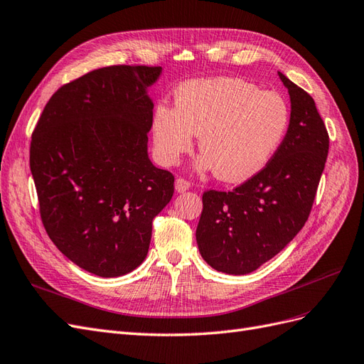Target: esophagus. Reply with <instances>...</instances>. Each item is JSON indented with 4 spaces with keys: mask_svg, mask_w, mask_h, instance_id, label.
Returning <instances> with one entry per match:
<instances>
[{
    "mask_svg": "<svg viewBox=\"0 0 364 364\" xmlns=\"http://www.w3.org/2000/svg\"><path fill=\"white\" fill-rule=\"evenodd\" d=\"M174 186H176V191H178V193H185V191H188L191 188V183L183 178H178V179H176Z\"/></svg>",
    "mask_w": 364,
    "mask_h": 364,
    "instance_id": "obj_1",
    "label": "esophagus"
}]
</instances>
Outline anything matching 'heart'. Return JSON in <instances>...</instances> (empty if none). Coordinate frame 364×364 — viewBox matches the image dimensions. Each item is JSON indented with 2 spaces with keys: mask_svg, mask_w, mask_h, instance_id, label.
<instances>
[{
  "mask_svg": "<svg viewBox=\"0 0 364 364\" xmlns=\"http://www.w3.org/2000/svg\"><path fill=\"white\" fill-rule=\"evenodd\" d=\"M289 121V106L277 92L232 77L191 80L178 87L176 105L162 102L153 111V149L162 165H174L199 135L196 167L241 182L269 164Z\"/></svg>",
  "mask_w": 364,
  "mask_h": 364,
  "instance_id": "1",
  "label": "heart"
}]
</instances>
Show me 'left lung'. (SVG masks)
<instances>
[{"label":"left lung","instance_id":"left-lung-1","mask_svg":"<svg viewBox=\"0 0 364 364\" xmlns=\"http://www.w3.org/2000/svg\"><path fill=\"white\" fill-rule=\"evenodd\" d=\"M290 124L269 164L232 191L203 193L196 229L202 258L228 274H246L287 246L311 213L329 136L313 97L282 73Z\"/></svg>","mask_w":364,"mask_h":364}]
</instances>
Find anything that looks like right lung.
<instances>
[{"label": "right lung", "mask_w": 364, "mask_h": 364, "mask_svg": "<svg viewBox=\"0 0 364 364\" xmlns=\"http://www.w3.org/2000/svg\"><path fill=\"white\" fill-rule=\"evenodd\" d=\"M161 67L114 65L53 94L33 130L30 170L48 237L102 278L146 259L151 222L174 193V176L149 159Z\"/></svg>", "instance_id": "add662e5"}]
</instances>
